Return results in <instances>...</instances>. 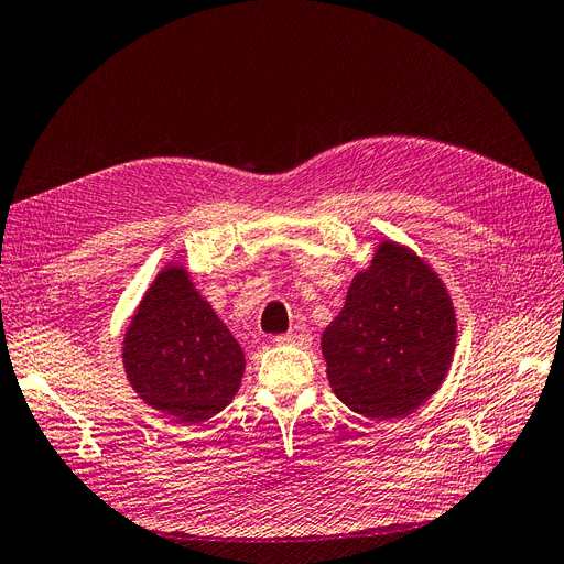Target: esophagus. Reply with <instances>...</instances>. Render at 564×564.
<instances>
[{
	"label": "esophagus",
	"mask_w": 564,
	"mask_h": 564,
	"mask_svg": "<svg viewBox=\"0 0 564 564\" xmlns=\"http://www.w3.org/2000/svg\"><path fill=\"white\" fill-rule=\"evenodd\" d=\"M275 344L278 346H299V348H308L311 346V334H282V336H275Z\"/></svg>",
	"instance_id": "1"
}]
</instances>
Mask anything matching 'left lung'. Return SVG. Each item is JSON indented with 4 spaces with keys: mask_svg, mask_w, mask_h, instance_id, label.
Returning <instances> with one entry per match:
<instances>
[{
    "mask_svg": "<svg viewBox=\"0 0 564 564\" xmlns=\"http://www.w3.org/2000/svg\"><path fill=\"white\" fill-rule=\"evenodd\" d=\"M456 311L445 282L412 247L381 240L346 305L322 334L336 398L369 419H402L447 379Z\"/></svg>",
    "mask_w": 564,
    "mask_h": 564,
    "instance_id": "1",
    "label": "left lung"
}]
</instances>
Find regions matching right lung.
Here are the masks:
<instances>
[{
    "instance_id": "right-lung-1",
    "label": "right lung",
    "mask_w": 564,
    "mask_h": 564,
    "mask_svg": "<svg viewBox=\"0 0 564 564\" xmlns=\"http://www.w3.org/2000/svg\"><path fill=\"white\" fill-rule=\"evenodd\" d=\"M122 365L148 406L181 423H202L232 402L247 360L187 268L166 263L129 319Z\"/></svg>"
}]
</instances>
